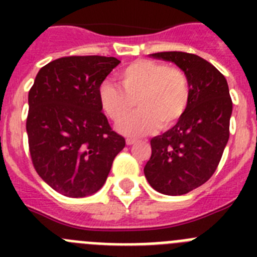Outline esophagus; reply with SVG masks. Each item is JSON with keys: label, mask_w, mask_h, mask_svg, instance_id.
<instances>
[{"label": "esophagus", "mask_w": 257, "mask_h": 257, "mask_svg": "<svg viewBox=\"0 0 257 257\" xmlns=\"http://www.w3.org/2000/svg\"><path fill=\"white\" fill-rule=\"evenodd\" d=\"M135 143H136V140L133 139V138H127V139H126V144L127 145H133V144H135Z\"/></svg>", "instance_id": "34e87169"}]
</instances>
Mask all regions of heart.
<instances>
[{"label": "heart", "mask_w": 257, "mask_h": 257, "mask_svg": "<svg viewBox=\"0 0 257 257\" xmlns=\"http://www.w3.org/2000/svg\"><path fill=\"white\" fill-rule=\"evenodd\" d=\"M122 90L110 82L99 87V101L114 123H121L132 112L135 103L140 112L118 130L128 136H142L154 131L169 130L185 115L189 108L192 87L188 74L166 63L139 59L118 74Z\"/></svg>", "instance_id": "b5f03b06"}]
</instances>
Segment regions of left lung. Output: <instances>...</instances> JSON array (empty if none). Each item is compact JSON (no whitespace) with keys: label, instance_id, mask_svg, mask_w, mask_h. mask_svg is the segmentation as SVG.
<instances>
[{"label":"left lung","instance_id":"1","mask_svg":"<svg viewBox=\"0 0 257 257\" xmlns=\"http://www.w3.org/2000/svg\"><path fill=\"white\" fill-rule=\"evenodd\" d=\"M152 56L175 63L188 74L192 87L187 113L171 130L151 140L152 156L144 167L157 192L181 196L216 171L229 140L233 103L225 77L201 56L183 51Z\"/></svg>","mask_w":257,"mask_h":257}]
</instances>
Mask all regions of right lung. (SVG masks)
<instances>
[{"label":"right lung","instance_id":"obj_1","mask_svg":"<svg viewBox=\"0 0 257 257\" xmlns=\"http://www.w3.org/2000/svg\"><path fill=\"white\" fill-rule=\"evenodd\" d=\"M119 63L113 56L59 58L41 68L29 90L32 163L63 196L81 198L97 192L126 145L99 101V87Z\"/></svg>","mask_w":257,"mask_h":257}]
</instances>
